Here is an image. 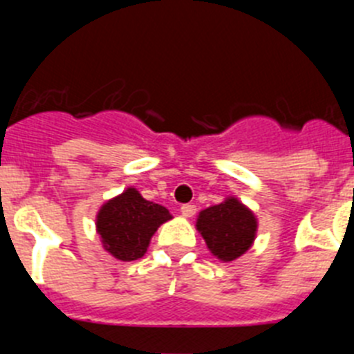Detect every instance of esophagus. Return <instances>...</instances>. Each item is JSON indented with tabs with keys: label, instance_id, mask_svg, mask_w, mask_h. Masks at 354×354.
Listing matches in <instances>:
<instances>
[{
	"label": "esophagus",
	"instance_id": "34e87169",
	"mask_svg": "<svg viewBox=\"0 0 354 354\" xmlns=\"http://www.w3.org/2000/svg\"><path fill=\"white\" fill-rule=\"evenodd\" d=\"M195 212H196V207L192 204H186L180 207V214H183L184 218H192V216H195Z\"/></svg>",
	"mask_w": 354,
	"mask_h": 354
}]
</instances>
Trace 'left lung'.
<instances>
[{"mask_svg":"<svg viewBox=\"0 0 354 354\" xmlns=\"http://www.w3.org/2000/svg\"><path fill=\"white\" fill-rule=\"evenodd\" d=\"M195 227L216 259L234 262L255 243L259 220L248 205L228 195L221 204L200 211Z\"/></svg>","mask_w":354,"mask_h":354,"instance_id":"left-lung-1","label":"left lung"}]
</instances>
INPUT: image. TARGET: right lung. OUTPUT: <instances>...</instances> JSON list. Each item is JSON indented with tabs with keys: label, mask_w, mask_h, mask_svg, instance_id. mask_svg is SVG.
I'll list each match as a JSON object with an SVG mask.
<instances>
[{
	"label": "right lung",
	"mask_w": 354,
	"mask_h": 354,
	"mask_svg": "<svg viewBox=\"0 0 354 354\" xmlns=\"http://www.w3.org/2000/svg\"><path fill=\"white\" fill-rule=\"evenodd\" d=\"M174 216L165 205L150 202L134 186L106 200L95 216L101 245L117 261H136L147 253L150 239Z\"/></svg>",
	"instance_id": "add662e5"
}]
</instances>
